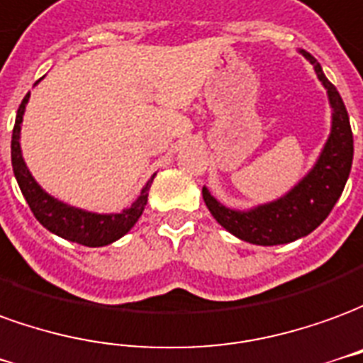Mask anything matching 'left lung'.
<instances>
[{"instance_id": "left-lung-1", "label": "left lung", "mask_w": 363, "mask_h": 363, "mask_svg": "<svg viewBox=\"0 0 363 363\" xmlns=\"http://www.w3.org/2000/svg\"><path fill=\"white\" fill-rule=\"evenodd\" d=\"M317 72V78L325 86L328 104L333 109L330 135L318 154L309 174L293 186L284 197L276 201L256 205L252 209L238 211L217 201L207 187H203V199L211 215L223 228L244 242L258 246H276L303 238L328 217L336 201L340 199L348 182L354 158V138L350 119L338 89L326 79L320 64L305 50H299Z\"/></svg>"}]
</instances>
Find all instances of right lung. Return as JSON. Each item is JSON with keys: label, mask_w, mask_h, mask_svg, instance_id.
Listing matches in <instances>:
<instances>
[{"label": "right lung", "mask_w": 363, "mask_h": 363, "mask_svg": "<svg viewBox=\"0 0 363 363\" xmlns=\"http://www.w3.org/2000/svg\"><path fill=\"white\" fill-rule=\"evenodd\" d=\"M29 97L30 94L25 95L23 104L19 105L17 117H15V127H13L11 136V164L15 179L21 187L23 197L29 203L33 215L52 235L66 238L70 242L84 244L89 248L107 246V244L119 240L121 236H125L130 228L135 227V223L143 215L146 201H148V189L152 186V179L156 174L146 182V186L143 187L140 195L136 197V201L121 213H91V211L79 209V207H72L68 203L46 194L45 189L38 186L37 179L33 177L27 164L23 160L21 143H19L21 140L23 115H25V107L29 104Z\"/></svg>", "instance_id": "right-lung-1"}]
</instances>
